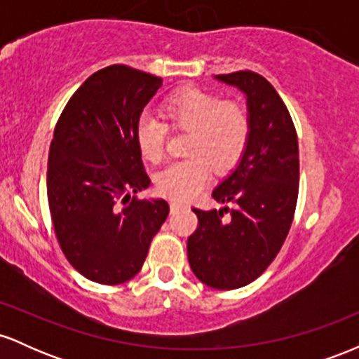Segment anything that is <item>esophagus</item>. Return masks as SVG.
<instances>
[{
  "label": "esophagus",
  "instance_id": "34e87169",
  "mask_svg": "<svg viewBox=\"0 0 359 359\" xmlns=\"http://www.w3.org/2000/svg\"><path fill=\"white\" fill-rule=\"evenodd\" d=\"M185 208H187V204L180 203V201H172V203H170V211L172 212H177V211H180V209H185Z\"/></svg>",
  "mask_w": 359,
  "mask_h": 359
}]
</instances>
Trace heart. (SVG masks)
<instances>
[{
	"label": "heart",
	"mask_w": 359,
	"mask_h": 359,
	"mask_svg": "<svg viewBox=\"0 0 359 359\" xmlns=\"http://www.w3.org/2000/svg\"><path fill=\"white\" fill-rule=\"evenodd\" d=\"M163 114L174 130L189 131L185 154L156 177V187L170 199H191L216 172L240 162L250 138V119L238 102L221 101L199 88L177 90L163 102ZM143 158L160 162L165 154L167 125L150 114L140 118L135 131Z\"/></svg>",
	"instance_id": "obj_1"
}]
</instances>
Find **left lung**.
<instances>
[{"label":"left lung","instance_id":"left-lung-1","mask_svg":"<svg viewBox=\"0 0 359 359\" xmlns=\"http://www.w3.org/2000/svg\"><path fill=\"white\" fill-rule=\"evenodd\" d=\"M216 79L245 93L250 138L238 167L212 191L217 203L234 208L192 209L199 224L187 240V258L205 285L233 290L269 269L290 231L299 196V142L287 106L265 77L238 71Z\"/></svg>","mask_w":359,"mask_h":359}]
</instances>
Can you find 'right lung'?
Listing matches in <instances>:
<instances>
[{"mask_svg": "<svg viewBox=\"0 0 359 359\" xmlns=\"http://www.w3.org/2000/svg\"><path fill=\"white\" fill-rule=\"evenodd\" d=\"M162 79L109 65L86 79L62 111L48 151L47 196L69 263L102 285L142 270L165 222L163 199H138L150 185L135 131Z\"/></svg>", "mask_w": 359, "mask_h": 359, "instance_id": "add662e5", "label": "right lung"}]
</instances>
